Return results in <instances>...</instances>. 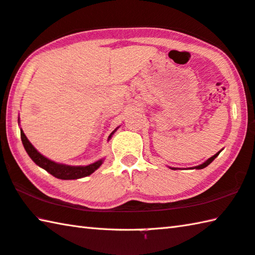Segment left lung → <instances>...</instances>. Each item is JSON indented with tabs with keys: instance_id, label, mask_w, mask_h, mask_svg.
Instances as JSON below:
<instances>
[{
	"instance_id": "1",
	"label": "left lung",
	"mask_w": 255,
	"mask_h": 255,
	"mask_svg": "<svg viewBox=\"0 0 255 255\" xmlns=\"http://www.w3.org/2000/svg\"><path fill=\"white\" fill-rule=\"evenodd\" d=\"M219 154H220V151H219V152H216V154H215L214 156H212V157H211V158H208V159H207V160L205 161V163H203L202 165H198V166H196V167H195V168H196V169H203V168H205L207 165H210V164L212 163V161H213V160H214V159L216 158V157H217V155H219ZM172 169H175V168H172Z\"/></svg>"
}]
</instances>
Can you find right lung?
<instances>
[{"mask_svg":"<svg viewBox=\"0 0 255 255\" xmlns=\"http://www.w3.org/2000/svg\"><path fill=\"white\" fill-rule=\"evenodd\" d=\"M115 132V131H114ZM110 133L109 138L113 136V133ZM21 139L22 143L24 146L27 155L31 157V159L34 161L36 165H39L40 167L47 170L48 173L53 175L54 177L60 179H77L81 177H86V176L90 175L95 172L96 169L100 167V165L103 164V159L96 161L94 164H90L88 166H68L63 164H58L54 161L48 159L47 157L41 155L40 152L32 146V143L27 139L24 132L21 129Z\"/></svg>","mask_w":255,"mask_h":255,"instance_id":"add662e5","label":"right lung"}]
</instances>
